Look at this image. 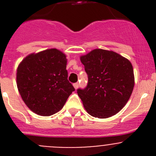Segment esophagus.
Wrapping results in <instances>:
<instances>
[{
	"label": "esophagus",
	"instance_id": "1",
	"mask_svg": "<svg viewBox=\"0 0 156 156\" xmlns=\"http://www.w3.org/2000/svg\"><path fill=\"white\" fill-rule=\"evenodd\" d=\"M79 83H73V87H75V89H77V88L79 87Z\"/></svg>",
	"mask_w": 156,
	"mask_h": 156
}]
</instances>
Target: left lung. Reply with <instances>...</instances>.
<instances>
[{
    "label": "left lung",
    "instance_id": "obj_1",
    "mask_svg": "<svg viewBox=\"0 0 156 156\" xmlns=\"http://www.w3.org/2000/svg\"><path fill=\"white\" fill-rule=\"evenodd\" d=\"M87 74L83 89H77L85 109L90 115L105 119L118 113L129 100L133 86V66L114 51L95 49L80 57Z\"/></svg>",
    "mask_w": 156,
    "mask_h": 156
}]
</instances>
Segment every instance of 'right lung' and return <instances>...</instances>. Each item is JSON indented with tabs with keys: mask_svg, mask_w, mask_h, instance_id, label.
I'll return each mask as SVG.
<instances>
[{
	"mask_svg": "<svg viewBox=\"0 0 156 156\" xmlns=\"http://www.w3.org/2000/svg\"><path fill=\"white\" fill-rule=\"evenodd\" d=\"M66 55L55 48L31 54L17 69V87L30 110L49 116L62 108L75 90L68 80Z\"/></svg>",
	"mask_w": 156,
	"mask_h": 156,
	"instance_id": "obj_1",
	"label": "right lung"
}]
</instances>
